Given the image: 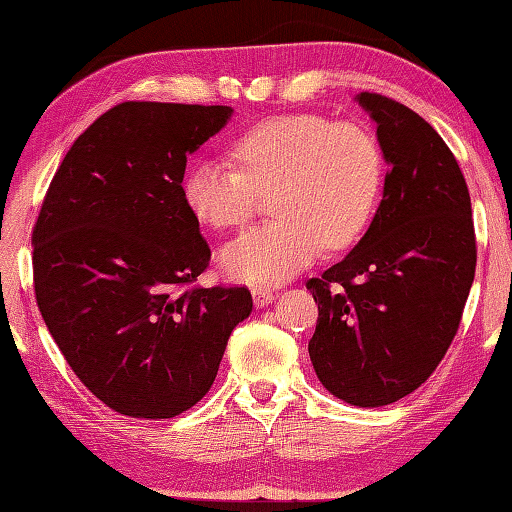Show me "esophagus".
Here are the masks:
<instances>
[{
	"label": "esophagus",
	"mask_w": 512,
	"mask_h": 512,
	"mask_svg": "<svg viewBox=\"0 0 512 512\" xmlns=\"http://www.w3.org/2000/svg\"><path fill=\"white\" fill-rule=\"evenodd\" d=\"M253 299H255V306H266L275 299V290L266 288V286H255L253 288Z\"/></svg>",
	"instance_id": "34e87169"
}]
</instances>
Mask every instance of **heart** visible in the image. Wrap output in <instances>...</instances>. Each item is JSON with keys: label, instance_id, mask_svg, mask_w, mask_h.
<instances>
[{"label": "heart", "instance_id": "obj_1", "mask_svg": "<svg viewBox=\"0 0 512 512\" xmlns=\"http://www.w3.org/2000/svg\"><path fill=\"white\" fill-rule=\"evenodd\" d=\"M228 166L202 159L188 170L184 199L215 230L244 228L270 193L268 224L222 253L226 273L248 284H277L326 248L362 235L382 190V150L368 128L313 113L270 117L230 144Z\"/></svg>", "mask_w": 512, "mask_h": 512}]
</instances>
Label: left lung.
<instances>
[{
  "mask_svg": "<svg viewBox=\"0 0 512 512\" xmlns=\"http://www.w3.org/2000/svg\"><path fill=\"white\" fill-rule=\"evenodd\" d=\"M357 99L388 162L384 199L359 244L306 282L319 310L308 353L326 390L377 408L413 393L444 359L477 244L466 179L437 130L390 97Z\"/></svg>",
  "mask_w": 512,
  "mask_h": 512,
  "instance_id": "obj_1",
  "label": "left lung"
}]
</instances>
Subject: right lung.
<instances>
[{
  "mask_svg": "<svg viewBox=\"0 0 512 512\" xmlns=\"http://www.w3.org/2000/svg\"><path fill=\"white\" fill-rule=\"evenodd\" d=\"M230 106L124 102L70 146L33 228L44 322L90 393L139 419L184 413L213 386L246 286H197L210 262L184 199L190 153Z\"/></svg>",
  "mask_w": 512,
  "mask_h": 512,
  "instance_id": "1",
  "label": "right lung"
}]
</instances>
